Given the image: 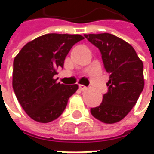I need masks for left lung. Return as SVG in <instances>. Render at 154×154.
I'll list each match as a JSON object with an SVG mask.
<instances>
[{
  "mask_svg": "<svg viewBox=\"0 0 154 154\" xmlns=\"http://www.w3.org/2000/svg\"><path fill=\"white\" fill-rule=\"evenodd\" d=\"M83 38L80 35L51 33L26 43L14 60L13 88L26 114L39 123L57 119L79 86L59 79L70 49Z\"/></svg>",
  "mask_w": 154,
  "mask_h": 154,
  "instance_id": "obj_1",
  "label": "left lung"
}]
</instances>
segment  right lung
Masks as SVG:
<instances>
[{
	"label": "right lung",
	"mask_w": 154,
	"mask_h": 154,
	"mask_svg": "<svg viewBox=\"0 0 154 154\" xmlns=\"http://www.w3.org/2000/svg\"><path fill=\"white\" fill-rule=\"evenodd\" d=\"M102 54L104 68L110 74L106 83L108 92L100 106L91 108V115L105 124L121 121L131 109L143 91V63L133 47L109 33L85 36Z\"/></svg>",
	"instance_id": "right-lung-1"
}]
</instances>
